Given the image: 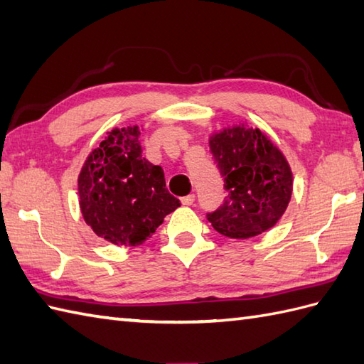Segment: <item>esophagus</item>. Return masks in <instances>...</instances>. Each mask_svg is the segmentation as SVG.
I'll return each instance as SVG.
<instances>
[{"label":"esophagus","instance_id":"1","mask_svg":"<svg viewBox=\"0 0 364 364\" xmlns=\"http://www.w3.org/2000/svg\"><path fill=\"white\" fill-rule=\"evenodd\" d=\"M194 202V194H188V196H185L181 199V203L182 205H193Z\"/></svg>","mask_w":364,"mask_h":364}]
</instances>
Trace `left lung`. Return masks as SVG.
Instances as JSON below:
<instances>
[{"label":"left lung","instance_id":"1","mask_svg":"<svg viewBox=\"0 0 364 364\" xmlns=\"http://www.w3.org/2000/svg\"><path fill=\"white\" fill-rule=\"evenodd\" d=\"M224 177V205L208 215L218 233L255 237L277 225L294 193V173L284 153L259 128L237 123L208 136Z\"/></svg>","mask_w":364,"mask_h":364}]
</instances>
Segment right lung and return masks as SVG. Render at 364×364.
Segmentation results:
<instances>
[{
  "instance_id": "obj_1",
  "label": "right lung",
  "mask_w": 364,
  "mask_h": 364,
  "mask_svg": "<svg viewBox=\"0 0 364 364\" xmlns=\"http://www.w3.org/2000/svg\"><path fill=\"white\" fill-rule=\"evenodd\" d=\"M141 131L136 123L106 132L78 174V203L85 223L114 245L144 244L164 218L179 207L165 187L162 166L141 157Z\"/></svg>"
}]
</instances>
